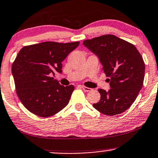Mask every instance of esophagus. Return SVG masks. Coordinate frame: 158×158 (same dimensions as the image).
<instances>
[{
    "mask_svg": "<svg viewBox=\"0 0 158 158\" xmlns=\"http://www.w3.org/2000/svg\"><path fill=\"white\" fill-rule=\"evenodd\" d=\"M82 89H83V90H84L85 91H92V89H91V88H89V87H86V86H84V85H82L81 86Z\"/></svg>",
    "mask_w": 158,
    "mask_h": 158,
    "instance_id": "obj_1",
    "label": "esophagus"
}]
</instances>
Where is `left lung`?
I'll use <instances>...</instances> for the list:
<instances>
[{"mask_svg": "<svg viewBox=\"0 0 158 158\" xmlns=\"http://www.w3.org/2000/svg\"><path fill=\"white\" fill-rule=\"evenodd\" d=\"M83 44L99 59L111 88L108 91L98 90L101 99L93 106L109 116L125 112L143 85L145 66L140 53L134 45L114 35L85 40Z\"/></svg>", "mask_w": 158, "mask_h": 158, "instance_id": "8db88e82", "label": "left lung"}]
</instances>
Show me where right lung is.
Instances as JSON below:
<instances>
[{
	"label": "right lung",
	"mask_w": 158,
	"mask_h": 158,
	"mask_svg": "<svg viewBox=\"0 0 158 158\" xmlns=\"http://www.w3.org/2000/svg\"><path fill=\"white\" fill-rule=\"evenodd\" d=\"M79 44L46 41L24 46L19 51L11 72L16 94L27 110L48 118L68 104L74 85H61L52 75L62 73L61 61Z\"/></svg>",
	"instance_id": "1"
}]
</instances>
